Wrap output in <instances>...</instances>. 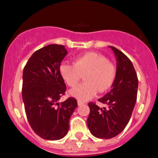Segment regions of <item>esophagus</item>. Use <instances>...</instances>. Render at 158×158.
<instances>
[{
  "instance_id": "esophagus-1",
  "label": "esophagus",
  "mask_w": 158,
  "mask_h": 158,
  "mask_svg": "<svg viewBox=\"0 0 158 158\" xmlns=\"http://www.w3.org/2000/svg\"><path fill=\"white\" fill-rule=\"evenodd\" d=\"M85 104V102H83V101H81V100H77V104L79 106L80 105H82V104Z\"/></svg>"
}]
</instances>
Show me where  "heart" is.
Returning <instances> with one entry per match:
<instances>
[{"instance_id":"b5f03b06","label":"heart","mask_w":158,"mask_h":158,"mask_svg":"<svg viewBox=\"0 0 158 158\" xmlns=\"http://www.w3.org/2000/svg\"><path fill=\"white\" fill-rule=\"evenodd\" d=\"M59 73L69 87H74L82 76V84L71 89L69 95L78 100H88L97 92L104 93L112 86L116 77V68L104 55L96 52H87L77 57L73 64L63 62L59 65Z\"/></svg>"}]
</instances>
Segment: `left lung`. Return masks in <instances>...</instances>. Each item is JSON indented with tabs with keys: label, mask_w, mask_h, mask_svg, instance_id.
Returning <instances> with one entry per match:
<instances>
[{
	"label": "left lung",
	"mask_w": 158,
	"mask_h": 158,
	"mask_svg": "<svg viewBox=\"0 0 158 158\" xmlns=\"http://www.w3.org/2000/svg\"><path fill=\"white\" fill-rule=\"evenodd\" d=\"M110 47L116 57V77L110 92L98 100L108 107L100 108L90 102L87 118L92 135L104 139L115 137L126 127L136 103L139 86L136 71L131 60L117 48Z\"/></svg>",
	"instance_id": "left-lung-1"
}]
</instances>
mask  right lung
Instances as JSON below:
<instances>
[{
    "label": "right lung",
    "instance_id": "add662e5",
    "mask_svg": "<svg viewBox=\"0 0 158 158\" xmlns=\"http://www.w3.org/2000/svg\"><path fill=\"white\" fill-rule=\"evenodd\" d=\"M66 54L64 46L51 44L36 51L23 68L22 98L27 120L35 133L47 140L65 136L77 107L73 97L58 103L66 91L58 70Z\"/></svg>",
    "mask_w": 158,
    "mask_h": 158
}]
</instances>
